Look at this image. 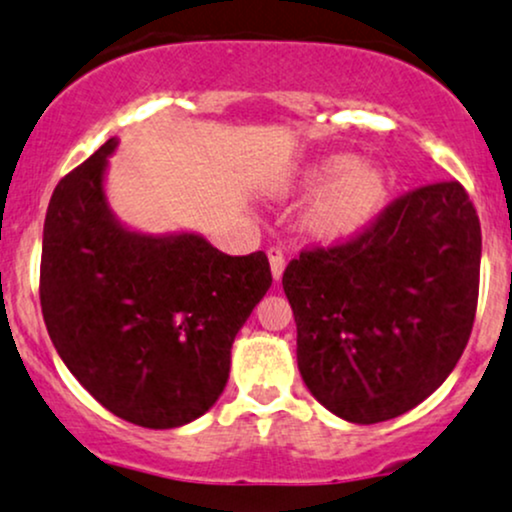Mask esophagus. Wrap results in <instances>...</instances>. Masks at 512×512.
I'll return each instance as SVG.
<instances>
[{"label": "esophagus", "instance_id": "1", "mask_svg": "<svg viewBox=\"0 0 512 512\" xmlns=\"http://www.w3.org/2000/svg\"><path fill=\"white\" fill-rule=\"evenodd\" d=\"M267 257H269V267H272L274 281H281V276H284V267H286L284 252H281L279 248H272L267 252Z\"/></svg>", "mask_w": 512, "mask_h": 512}]
</instances>
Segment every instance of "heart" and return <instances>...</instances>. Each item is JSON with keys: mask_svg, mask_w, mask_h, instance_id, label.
<instances>
[{"mask_svg": "<svg viewBox=\"0 0 512 512\" xmlns=\"http://www.w3.org/2000/svg\"><path fill=\"white\" fill-rule=\"evenodd\" d=\"M289 195H310L298 214V228L317 245L356 238L380 216L390 197L385 170L356 154H330L284 182Z\"/></svg>", "mask_w": 512, "mask_h": 512, "instance_id": "1", "label": "heart"}]
</instances>
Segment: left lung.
Returning a JSON list of instances; mask_svg holds the SVG:
<instances>
[{"mask_svg":"<svg viewBox=\"0 0 512 512\" xmlns=\"http://www.w3.org/2000/svg\"><path fill=\"white\" fill-rule=\"evenodd\" d=\"M479 264V216L455 180L399 197L349 243L301 252L281 284L310 395L351 424L424 402L472 334Z\"/></svg>","mask_w":512,"mask_h":512,"instance_id":"obj_1","label":"left lung"}]
</instances>
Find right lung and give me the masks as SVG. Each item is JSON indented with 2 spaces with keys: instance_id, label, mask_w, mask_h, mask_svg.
Instances as JSON below:
<instances>
[{
  "instance_id": "right-lung-1",
  "label": "right lung",
  "mask_w": 512,
  "mask_h": 512,
  "mask_svg": "<svg viewBox=\"0 0 512 512\" xmlns=\"http://www.w3.org/2000/svg\"><path fill=\"white\" fill-rule=\"evenodd\" d=\"M117 137L55 187L40 305L57 354L115 416L178 428L214 407L231 346L272 286L264 252L231 257L192 231L144 233L110 209Z\"/></svg>"
}]
</instances>
